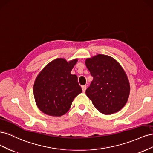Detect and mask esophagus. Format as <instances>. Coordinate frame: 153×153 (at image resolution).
<instances>
[{
  "mask_svg": "<svg viewBox=\"0 0 153 153\" xmlns=\"http://www.w3.org/2000/svg\"><path fill=\"white\" fill-rule=\"evenodd\" d=\"M86 88H87V86L86 85H82V91L84 92H85V90H86Z\"/></svg>",
  "mask_w": 153,
  "mask_h": 153,
  "instance_id": "obj_1",
  "label": "esophagus"
}]
</instances>
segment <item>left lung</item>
Listing matches in <instances>:
<instances>
[{"label":"left lung","instance_id":"1","mask_svg":"<svg viewBox=\"0 0 153 153\" xmlns=\"http://www.w3.org/2000/svg\"><path fill=\"white\" fill-rule=\"evenodd\" d=\"M85 65L93 77L85 93L94 107L103 114L115 113L124 107L130 86L119 62L112 57L99 54L87 59Z\"/></svg>","mask_w":153,"mask_h":153}]
</instances>
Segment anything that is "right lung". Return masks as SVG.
I'll use <instances>...</instances> for the list:
<instances>
[{"instance_id": "obj_1", "label": "right lung", "mask_w": 153, "mask_h": 153, "mask_svg": "<svg viewBox=\"0 0 153 153\" xmlns=\"http://www.w3.org/2000/svg\"><path fill=\"white\" fill-rule=\"evenodd\" d=\"M77 61L68 62L64 59H55L39 73L34 84V96L41 112L51 116H61L82 92L77 76L71 74Z\"/></svg>"}]
</instances>
